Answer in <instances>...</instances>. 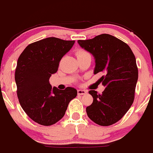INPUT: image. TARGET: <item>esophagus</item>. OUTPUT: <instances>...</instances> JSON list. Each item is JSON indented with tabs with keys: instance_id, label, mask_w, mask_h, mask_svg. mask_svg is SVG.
Instances as JSON below:
<instances>
[{
	"instance_id": "esophagus-1",
	"label": "esophagus",
	"mask_w": 153,
	"mask_h": 153,
	"mask_svg": "<svg viewBox=\"0 0 153 153\" xmlns=\"http://www.w3.org/2000/svg\"><path fill=\"white\" fill-rule=\"evenodd\" d=\"M87 92L85 90H83V89H78V95H83V94H85Z\"/></svg>"
}]
</instances>
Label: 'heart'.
<instances>
[{
	"mask_svg": "<svg viewBox=\"0 0 153 153\" xmlns=\"http://www.w3.org/2000/svg\"><path fill=\"white\" fill-rule=\"evenodd\" d=\"M87 53H88L87 51H85V50L79 49L76 51V56H77V57H79V56H83V55L87 54Z\"/></svg>",
	"mask_w": 153,
	"mask_h": 153,
	"instance_id": "obj_1",
	"label": "heart"
}]
</instances>
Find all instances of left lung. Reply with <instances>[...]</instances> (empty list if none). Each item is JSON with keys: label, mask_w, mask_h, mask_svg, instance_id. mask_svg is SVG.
Returning a JSON list of instances; mask_svg holds the SVG:
<instances>
[{"label": "left lung", "mask_w": 153, "mask_h": 153, "mask_svg": "<svg viewBox=\"0 0 153 153\" xmlns=\"http://www.w3.org/2000/svg\"><path fill=\"white\" fill-rule=\"evenodd\" d=\"M78 43L94 56V73L104 74L99 81L106 87L102 94L88 91L93 102L86 107L87 115L98 125H112L123 117L134 102L138 80L135 56L126 43L109 34L78 40Z\"/></svg>", "instance_id": "1"}]
</instances>
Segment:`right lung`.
Listing matches in <instances>:
<instances>
[{
    "instance_id": "add662e5",
    "label": "right lung",
    "mask_w": 153,
    "mask_h": 153,
    "mask_svg": "<svg viewBox=\"0 0 153 153\" xmlns=\"http://www.w3.org/2000/svg\"><path fill=\"white\" fill-rule=\"evenodd\" d=\"M75 41L51 37L30 43L20 54L15 70L16 94L22 108L33 121L43 126L56 123L65 115L77 90L52 88L49 78L56 73L64 55Z\"/></svg>"
}]
</instances>
